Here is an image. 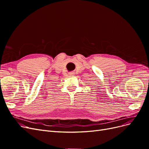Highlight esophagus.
Segmentation results:
<instances>
[{
	"instance_id": "34e87169",
	"label": "esophagus",
	"mask_w": 149,
	"mask_h": 149,
	"mask_svg": "<svg viewBox=\"0 0 149 149\" xmlns=\"http://www.w3.org/2000/svg\"><path fill=\"white\" fill-rule=\"evenodd\" d=\"M69 75L70 76H74V73H73V72H72V73H70Z\"/></svg>"
}]
</instances>
